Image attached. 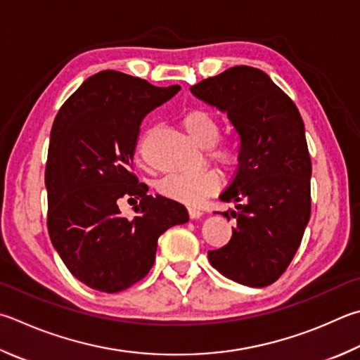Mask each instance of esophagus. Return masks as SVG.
<instances>
[{
  "label": "esophagus",
  "instance_id": "1",
  "mask_svg": "<svg viewBox=\"0 0 360 360\" xmlns=\"http://www.w3.org/2000/svg\"><path fill=\"white\" fill-rule=\"evenodd\" d=\"M187 211H188V215H191V219L192 220H195V219H200L201 215H202V211L200 207H197V206H188L187 207Z\"/></svg>",
  "mask_w": 360,
  "mask_h": 360
}]
</instances>
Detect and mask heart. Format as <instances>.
Masks as SVG:
<instances>
[{"instance_id":"1","label":"heart","mask_w":360,"mask_h":360,"mask_svg":"<svg viewBox=\"0 0 360 360\" xmlns=\"http://www.w3.org/2000/svg\"><path fill=\"white\" fill-rule=\"evenodd\" d=\"M182 126L201 148H209V155L219 167L230 169L239 159L236 143L219 141L220 124L211 112L193 108L182 116ZM219 176L211 169L192 174H168L159 182L162 195L187 205L198 202L219 187Z\"/></svg>"}]
</instances>
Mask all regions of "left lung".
I'll return each instance as SVG.
<instances>
[{
	"instance_id": "1",
	"label": "left lung",
	"mask_w": 360,
	"mask_h": 360,
	"mask_svg": "<svg viewBox=\"0 0 360 360\" xmlns=\"http://www.w3.org/2000/svg\"><path fill=\"white\" fill-rule=\"evenodd\" d=\"M192 94L228 115L240 139L238 172L220 200L236 202L230 243L209 250L221 276L263 288L290 266L310 220L311 160L294 102L263 70L236 66L193 84Z\"/></svg>"
}]
</instances>
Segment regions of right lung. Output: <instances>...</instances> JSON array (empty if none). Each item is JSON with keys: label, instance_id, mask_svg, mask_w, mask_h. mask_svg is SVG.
<instances>
[{"label": "right lung", "instance_id": "1", "mask_svg": "<svg viewBox=\"0 0 360 360\" xmlns=\"http://www.w3.org/2000/svg\"><path fill=\"white\" fill-rule=\"evenodd\" d=\"M179 89L102 70L55 117L45 167L49 234L72 276L89 288L117 292L140 282L160 234L188 220L181 202L148 195L132 173L143 117ZM121 198L141 200L134 219L120 214Z\"/></svg>", "mask_w": 360, "mask_h": 360}]
</instances>
